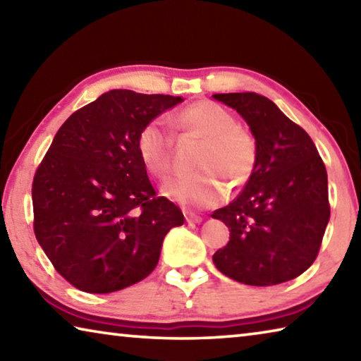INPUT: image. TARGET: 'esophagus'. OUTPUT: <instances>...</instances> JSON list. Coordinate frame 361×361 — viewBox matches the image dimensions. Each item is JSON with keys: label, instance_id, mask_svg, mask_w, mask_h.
Masks as SVG:
<instances>
[{"label": "esophagus", "instance_id": "1", "mask_svg": "<svg viewBox=\"0 0 361 361\" xmlns=\"http://www.w3.org/2000/svg\"><path fill=\"white\" fill-rule=\"evenodd\" d=\"M185 218H186V221L188 223H200L202 221V216H199V215H195V213H191V212H186L185 213Z\"/></svg>", "mask_w": 361, "mask_h": 361}]
</instances>
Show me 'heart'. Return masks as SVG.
<instances>
[{"label":"heart","mask_w":361,"mask_h":361,"mask_svg":"<svg viewBox=\"0 0 361 361\" xmlns=\"http://www.w3.org/2000/svg\"><path fill=\"white\" fill-rule=\"evenodd\" d=\"M175 129L204 138L194 167L197 172L167 180L162 192L189 209L216 205L224 195L218 178L239 189L252 180L258 166V145L252 132L237 124L229 109L210 100H199L175 113ZM137 151L146 172L166 178L173 162V138L161 121H149L137 137Z\"/></svg>","instance_id":"heart-1"}]
</instances>
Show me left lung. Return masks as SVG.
Here are the masks:
<instances>
[{
    "label": "left lung",
    "mask_w": 361,
    "mask_h": 361,
    "mask_svg": "<svg viewBox=\"0 0 361 361\" xmlns=\"http://www.w3.org/2000/svg\"><path fill=\"white\" fill-rule=\"evenodd\" d=\"M247 121L258 166L243 191L213 212L231 234L213 255L219 272L253 285H279L312 266L329 221L328 176L312 138L266 97L215 94Z\"/></svg>",
    "instance_id": "1"
}]
</instances>
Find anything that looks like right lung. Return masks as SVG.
<instances>
[{
  "instance_id": "add662e5",
  "label": "right lung",
  "mask_w": 361,
  "mask_h": 361,
  "mask_svg": "<svg viewBox=\"0 0 361 361\" xmlns=\"http://www.w3.org/2000/svg\"><path fill=\"white\" fill-rule=\"evenodd\" d=\"M181 97L114 89L63 122L36 170L33 229L49 261L85 293H113L149 276L164 237L185 223L159 197L137 137Z\"/></svg>"
}]
</instances>
